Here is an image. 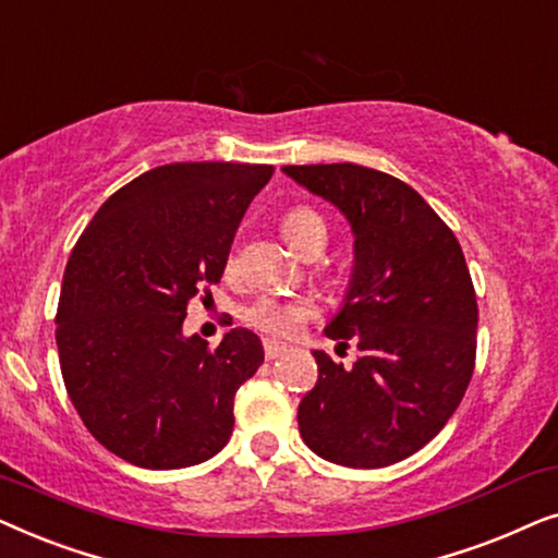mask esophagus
Instances as JSON below:
<instances>
[{
    "label": "esophagus",
    "instance_id": "34e87169",
    "mask_svg": "<svg viewBox=\"0 0 558 558\" xmlns=\"http://www.w3.org/2000/svg\"><path fill=\"white\" fill-rule=\"evenodd\" d=\"M287 350L289 348L284 345V342H277V340H266L264 342V355L269 357V361H274V357H281L287 353Z\"/></svg>",
    "mask_w": 558,
    "mask_h": 558
}]
</instances>
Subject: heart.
<instances>
[{"mask_svg":"<svg viewBox=\"0 0 558 558\" xmlns=\"http://www.w3.org/2000/svg\"><path fill=\"white\" fill-rule=\"evenodd\" d=\"M281 235L296 254L307 246L312 239L325 235V223L315 210L292 208L279 220ZM312 315V304L307 300H277V296H262L243 310V319L256 330L274 338H289L300 330V325Z\"/></svg>","mask_w":558,"mask_h":558,"instance_id":"b5f03b06","label":"heart"}]
</instances>
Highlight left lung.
I'll return each mask as SVG.
<instances>
[{"instance_id": "obj_1", "label": "left lung", "mask_w": 558, "mask_h": 558, "mask_svg": "<svg viewBox=\"0 0 558 558\" xmlns=\"http://www.w3.org/2000/svg\"><path fill=\"white\" fill-rule=\"evenodd\" d=\"M287 178L332 203L353 231V274L325 335L353 338L342 368L312 350L319 378L296 411L312 452L342 468H386L432 441L475 368L477 302L464 254L429 203L361 165H289Z\"/></svg>"}]
</instances>
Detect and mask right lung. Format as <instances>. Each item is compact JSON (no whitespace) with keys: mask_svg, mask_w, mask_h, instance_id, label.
<instances>
[{"mask_svg":"<svg viewBox=\"0 0 558 558\" xmlns=\"http://www.w3.org/2000/svg\"><path fill=\"white\" fill-rule=\"evenodd\" d=\"M271 165L174 162L106 201L68 258L56 317L60 371L86 429L121 460L178 470L233 432V396L264 363L258 335L218 348L182 332L187 302L223 277Z\"/></svg>","mask_w":558,"mask_h":558,"instance_id":"obj_1","label":"right lung"}]
</instances>
